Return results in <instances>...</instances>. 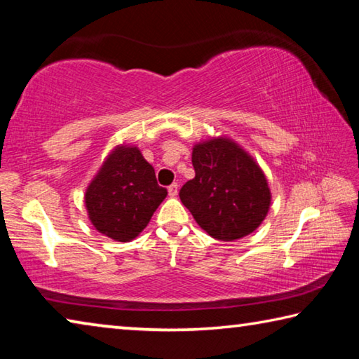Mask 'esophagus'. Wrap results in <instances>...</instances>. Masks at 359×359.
<instances>
[{
	"label": "esophagus",
	"instance_id": "esophagus-1",
	"mask_svg": "<svg viewBox=\"0 0 359 359\" xmlns=\"http://www.w3.org/2000/svg\"><path fill=\"white\" fill-rule=\"evenodd\" d=\"M168 193H169V196H177V193H179V185H177V184L169 185V187H168Z\"/></svg>",
	"mask_w": 359,
	"mask_h": 359
}]
</instances>
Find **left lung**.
Wrapping results in <instances>:
<instances>
[{"instance_id": "left-lung-1", "label": "left lung", "mask_w": 359, "mask_h": 359, "mask_svg": "<svg viewBox=\"0 0 359 359\" xmlns=\"http://www.w3.org/2000/svg\"><path fill=\"white\" fill-rule=\"evenodd\" d=\"M194 179L180 188V201L205 233L236 241L253 233L271 205V190L261 168L226 137L193 147Z\"/></svg>"}]
</instances>
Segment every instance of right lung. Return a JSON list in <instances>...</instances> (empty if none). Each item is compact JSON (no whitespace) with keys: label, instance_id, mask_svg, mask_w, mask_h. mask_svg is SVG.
I'll list each match as a JSON object with an SVG mask.
<instances>
[{"label":"right lung","instance_id":"obj_1","mask_svg":"<svg viewBox=\"0 0 359 359\" xmlns=\"http://www.w3.org/2000/svg\"><path fill=\"white\" fill-rule=\"evenodd\" d=\"M166 194L139 149L120 145L88 185L85 208L100 233L128 242L147 226Z\"/></svg>","mask_w":359,"mask_h":359}]
</instances>
